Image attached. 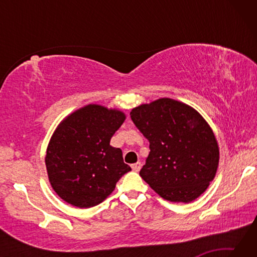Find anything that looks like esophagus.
Segmentation results:
<instances>
[{
  "mask_svg": "<svg viewBox=\"0 0 257 257\" xmlns=\"http://www.w3.org/2000/svg\"><path fill=\"white\" fill-rule=\"evenodd\" d=\"M141 168H142L141 162H137V163H135V164L132 165V169H133L134 171H136V172H138L139 170H141Z\"/></svg>",
  "mask_w": 257,
  "mask_h": 257,
  "instance_id": "obj_1",
  "label": "esophagus"
}]
</instances>
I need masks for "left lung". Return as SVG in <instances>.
I'll use <instances>...</instances> for the list:
<instances>
[{
	"mask_svg": "<svg viewBox=\"0 0 257 257\" xmlns=\"http://www.w3.org/2000/svg\"><path fill=\"white\" fill-rule=\"evenodd\" d=\"M150 142L139 175L161 197L189 203L207 189L219 165V145L205 119L187 104L159 98L130 112Z\"/></svg>",
	"mask_w": 257,
	"mask_h": 257,
	"instance_id": "left-lung-1",
	"label": "left lung"
}]
</instances>
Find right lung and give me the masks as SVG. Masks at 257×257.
<instances>
[{
    "label": "right lung",
    "instance_id": "1",
    "mask_svg": "<svg viewBox=\"0 0 257 257\" xmlns=\"http://www.w3.org/2000/svg\"><path fill=\"white\" fill-rule=\"evenodd\" d=\"M124 120L123 112L88 104L61 121L47 146L45 164L52 188L64 202L80 208L97 205L132 170L122 151L110 145Z\"/></svg>",
    "mask_w": 257,
    "mask_h": 257
}]
</instances>
